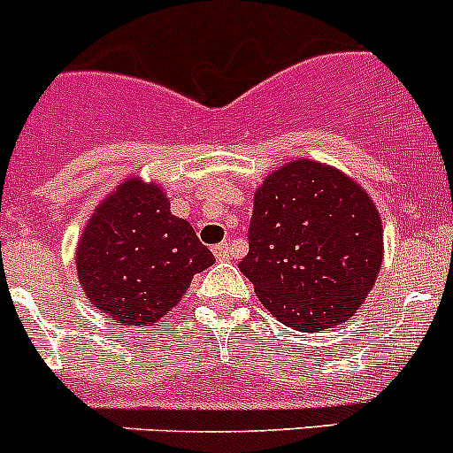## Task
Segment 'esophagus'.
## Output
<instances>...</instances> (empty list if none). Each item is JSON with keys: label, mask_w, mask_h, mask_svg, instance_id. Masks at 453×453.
Wrapping results in <instances>:
<instances>
[{"label": "esophagus", "mask_w": 453, "mask_h": 453, "mask_svg": "<svg viewBox=\"0 0 453 453\" xmlns=\"http://www.w3.org/2000/svg\"><path fill=\"white\" fill-rule=\"evenodd\" d=\"M212 252H214V258H217V260H227V258H230V245L219 243V245H214Z\"/></svg>", "instance_id": "obj_1"}]
</instances>
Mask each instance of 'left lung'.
Masks as SVG:
<instances>
[{
  "label": "left lung",
  "instance_id": "obj_1",
  "mask_svg": "<svg viewBox=\"0 0 453 453\" xmlns=\"http://www.w3.org/2000/svg\"><path fill=\"white\" fill-rule=\"evenodd\" d=\"M381 260L377 205L346 173L300 157L256 188L250 252L239 269L287 326L324 331L346 322L372 289Z\"/></svg>",
  "mask_w": 453,
  "mask_h": 453
}]
</instances>
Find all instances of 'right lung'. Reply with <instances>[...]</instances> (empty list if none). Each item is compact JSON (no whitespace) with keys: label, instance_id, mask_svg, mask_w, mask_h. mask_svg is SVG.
<instances>
[{"label":"right lung","instance_id":"add662e5","mask_svg":"<svg viewBox=\"0 0 453 453\" xmlns=\"http://www.w3.org/2000/svg\"><path fill=\"white\" fill-rule=\"evenodd\" d=\"M214 256L155 181L129 177L96 205L76 248L79 280L100 313L150 326L171 311Z\"/></svg>","mask_w":453,"mask_h":453}]
</instances>
